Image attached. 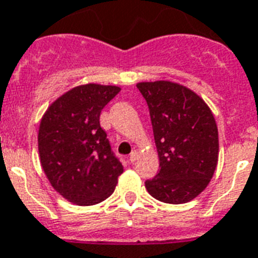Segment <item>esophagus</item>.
Returning a JSON list of instances; mask_svg holds the SVG:
<instances>
[{
  "label": "esophagus",
  "instance_id": "obj_1",
  "mask_svg": "<svg viewBox=\"0 0 258 258\" xmlns=\"http://www.w3.org/2000/svg\"><path fill=\"white\" fill-rule=\"evenodd\" d=\"M138 158H139V153H138V151H133V153L130 154L128 159L131 163H134L135 161H138Z\"/></svg>",
  "mask_w": 258,
  "mask_h": 258
}]
</instances>
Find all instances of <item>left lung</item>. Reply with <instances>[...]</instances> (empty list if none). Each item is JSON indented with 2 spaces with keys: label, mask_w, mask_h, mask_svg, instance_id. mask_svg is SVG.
Instances as JSON below:
<instances>
[{
  "label": "left lung",
  "mask_w": 258,
  "mask_h": 258,
  "mask_svg": "<svg viewBox=\"0 0 258 258\" xmlns=\"http://www.w3.org/2000/svg\"><path fill=\"white\" fill-rule=\"evenodd\" d=\"M147 101L159 172L146 180L150 196L179 205L204 191L218 163V128L212 109L194 91L169 80L138 83Z\"/></svg>",
  "instance_id": "8db88e82"
}]
</instances>
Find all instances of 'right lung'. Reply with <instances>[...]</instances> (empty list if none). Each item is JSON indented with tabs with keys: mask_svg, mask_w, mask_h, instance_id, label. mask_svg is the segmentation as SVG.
Listing matches in <instances>:
<instances>
[{
	"mask_svg": "<svg viewBox=\"0 0 258 258\" xmlns=\"http://www.w3.org/2000/svg\"><path fill=\"white\" fill-rule=\"evenodd\" d=\"M120 87L88 83L67 91L48 107L38 127V157L56 191L79 206L107 200L123 166L113 157L100 112Z\"/></svg>",
	"mask_w": 258,
	"mask_h": 258,
	"instance_id": "obj_1",
	"label": "right lung"
}]
</instances>
